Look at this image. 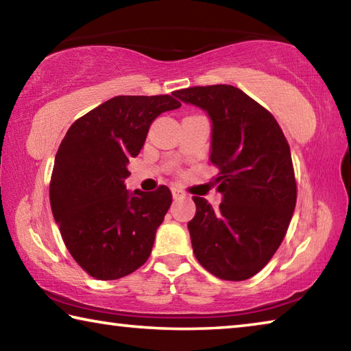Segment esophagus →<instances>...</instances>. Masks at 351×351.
<instances>
[{"label":"esophagus","mask_w":351,"mask_h":351,"mask_svg":"<svg viewBox=\"0 0 351 351\" xmlns=\"http://www.w3.org/2000/svg\"><path fill=\"white\" fill-rule=\"evenodd\" d=\"M171 195H173V198H175V199H180V198H184V197H186V193H184L182 190L176 189V187L171 189Z\"/></svg>","instance_id":"34e87169"}]
</instances>
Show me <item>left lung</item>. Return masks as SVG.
I'll use <instances>...</instances> for the list:
<instances>
[{
	"label": "left lung",
	"instance_id": "8db88e82",
	"mask_svg": "<svg viewBox=\"0 0 351 351\" xmlns=\"http://www.w3.org/2000/svg\"><path fill=\"white\" fill-rule=\"evenodd\" d=\"M212 121L210 162L223 201L213 210L193 197L187 228L199 265L223 280L251 278L280 246L297 199L288 141L271 112L230 85L175 91Z\"/></svg>",
	"mask_w": 351,
	"mask_h": 351
}]
</instances>
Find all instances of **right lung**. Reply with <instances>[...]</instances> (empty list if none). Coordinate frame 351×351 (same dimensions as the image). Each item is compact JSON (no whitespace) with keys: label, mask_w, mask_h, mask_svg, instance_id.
Instances as JSON below:
<instances>
[{"label":"right lung","mask_w":351,"mask_h":351,"mask_svg":"<svg viewBox=\"0 0 351 351\" xmlns=\"http://www.w3.org/2000/svg\"><path fill=\"white\" fill-rule=\"evenodd\" d=\"M180 106L169 94L112 97L77 119L58 147L49 184L52 215L69 254L91 277L116 280L150 257L171 193L167 186L130 192L128 162L144 147L154 119Z\"/></svg>","instance_id":"add662e5"}]
</instances>
